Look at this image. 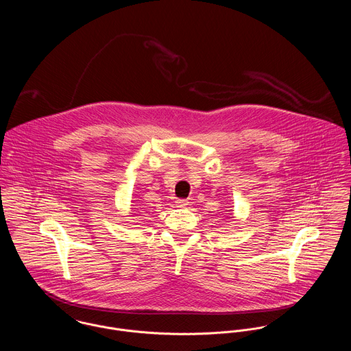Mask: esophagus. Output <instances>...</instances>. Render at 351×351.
I'll return each mask as SVG.
<instances>
[{"label":"esophagus","instance_id":"34e87169","mask_svg":"<svg viewBox=\"0 0 351 351\" xmlns=\"http://www.w3.org/2000/svg\"><path fill=\"white\" fill-rule=\"evenodd\" d=\"M175 203H176V207H180V208H183L189 204V202L186 199H178Z\"/></svg>","mask_w":351,"mask_h":351}]
</instances>
